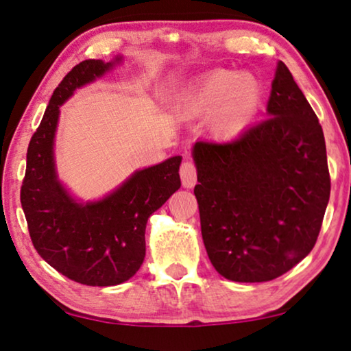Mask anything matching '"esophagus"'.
<instances>
[{
	"label": "esophagus",
	"mask_w": 351,
	"mask_h": 351,
	"mask_svg": "<svg viewBox=\"0 0 351 351\" xmlns=\"http://www.w3.org/2000/svg\"><path fill=\"white\" fill-rule=\"evenodd\" d=\"M180 179H182V185H184L185 189H191V186L196 185V167H195V162H191V161L182 162V166H180Z\"/></svg>",
	"instance_id": "esophagus-1"
}]
</instances>
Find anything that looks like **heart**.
<instances>
[{
  "mask_svg": "<svg viewBox=\"0 0 351 351\" xmlns=\"http://www.w3.org/2000/svg\"><path fill=\"white\" fill-rule=\"evenodd\" d=\"M262 99V83L254 75L215 70L185 95L179 112L186 119L209 117L215 137L232 138L254 121Z\"/></svg>",
  "mask_w": 351,
  "mask_h": 351,
  "instance_id": "1",
  "label": "heart"
}]
</instances>
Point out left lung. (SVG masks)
<instances>
[{
  "instance_id": "obj_1",
  "label": "left lung",
  "mask_w": 351,
  "mask_h": 351,
  "mask_svg": "<svg viewBox=\"0 0 351 351\" xmlns=\"http://www.w3.org/2000/svg\"><path fill=\"white\" fill-rule=\"evenodd\" d=\"M263 121L227 143L196 142L201 234L227 280H275L308 256L329 203L321 124L280 60Z\"/></svg>"
}]
</instances>
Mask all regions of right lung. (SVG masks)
<instances>
[{"instance_id": "right-lung-1", "label": "right lung", "mask_w": 351, "mask_h": 351, "mask_svg": "<svg viewBox=\"0 0 351 351\" xmlns=\"http://www.w3.org/2000/svg\"><path fill=\"white\" fill-rule=\"evenodd\" d=\"M123 57L84 60L60 81L27 150L21 203L38 254L62 275L86 286H117L145 258L148 217L180 189L182 156L143 167L97 201L76 199L59 180L54 141L62 104Z\"/></svg>"}]
</instances>
